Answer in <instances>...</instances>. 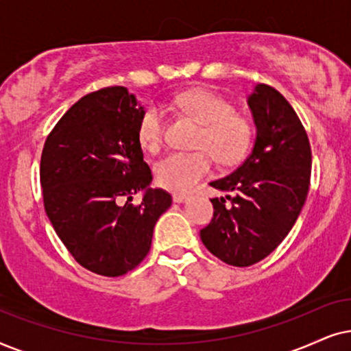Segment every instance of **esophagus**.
Segmentation results:
<instances>
[{
	"mask_svg": "<svg viewBox=\"0 0 351 351\" xmlns=\"http://www.w3.org/2000/svg\"><path fill=\"white\" fill-rule=\"evenodd\" d=\"M188 199H189L188 194H183V193H175V194H173V202H176V204H183Z\"/></svg>",
	"mask_w": 351,
	"mask_h": 351,
	"instance_id": "34e87169",
	"label": "esophagus"
}]
</instances>
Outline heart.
Here are the masks:
<instances>
[{"instance_id": "1", "label": "heart", "mask_w": 351, "mask_h": 351, "mask_svg": "<svg viewBox=\"0 0 351 351\" xmlns=\"http://www.w3.org/2000/svg\"><path fill=\"white\" fill-rule=\"evenodd\" d=\"M173 107L200 125L194 138V152H173L154 167L162 188L189 191L210 175L213 157L223 165L239 162L254 139V123L245 114L232 110L221 96L193 90L173 97ZM165 139V117L157 106H147L138 121V141L144 151L156 154Z\"/></svg>"}]
</instances>
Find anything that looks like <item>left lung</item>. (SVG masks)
<instances>
[{
    "label": "left lung",
    "mask_w": 351,
    "mask_h": 351,
    "mask_svg": "<svg viewBox=\"0 0 351 351\" xmlns=\"http://www.w3.org/2000/svg\"><path fill=\"white\" fill-rule=\"evenodd\" d=\"M247 102L256 127L254 149L231 175L210 183L230 194L212 199L213 218L200 230L204 245L232 266L258 263L281 244L302 212L311 176L310 141L286 97L260 83Z\"/></svg>",
    "instance_id": "obj_1"
}]
</instances>
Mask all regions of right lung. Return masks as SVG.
Instances as JSON below:
<instances>
[{
  "label": "right lung",
  "instance_id": "1",
  "mask_svg": "<svg viewBox=\"0 0 351 351\" xmlns=\"http://www.w3.org/2000/svg\"><path fill=\"white\" fill-rule=\"evenodd\" d=\"M123 86L75 102L46 138L40 163L45 212L83 268L115 278L146 258L171 195L149 188L151 168L138 141L143 114ZM144 190L141 204L132 194Z\"/></svg>",
  "mask_w": 351,
  "mask_h": 351
}]
</instances>
